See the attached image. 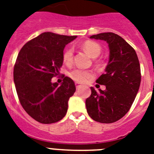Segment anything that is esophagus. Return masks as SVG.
<instances>
[{
    "instance_id": "esophagus-1",
    "label": "esophagus",
    "mask_w": 154,
    "mask_h": 154,
    "mask_svg": "<svg viewBox=\"0 0 154 154\" xmlns=\"http://www.w3.org/2000/svg\"><path fill=\"white\" fill-rule=\"evenodd\" d=\"M75 85H76V88H77V89H79V88L82 87V85H80V84H78V83H76Z\"/></svg>"
}]
</instances>
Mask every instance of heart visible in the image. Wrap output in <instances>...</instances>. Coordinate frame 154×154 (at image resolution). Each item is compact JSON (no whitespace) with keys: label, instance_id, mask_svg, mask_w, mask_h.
<instances>
[{"label":"heart","instance_id":"1","mask_svg":"<svg viewBox=\"0 0 154 154\" xmlns=\"http://www.w3.org/2000/svg\"><path fill=\"white\" fill-rule=\"evenodd\" d=\"M82 48L84 49L93 58H95L101 53V47L98 43L93 41H85L82 43ZM73 59V50L72 48H68L63 53V61L67 64H70ZM69 76L73 81L80 83L86 82L88 79L93 77V72L90 70H84L81 69H74L70 71Z\"/></svg>","mask_w":154,"mask_h":154}]
</instances>
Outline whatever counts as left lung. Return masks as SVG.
<instances>
[{"instance_id": "obj_1", "label": "left lung", "mask_w": 154, "mask_h": 154, "mask_svg": "<svg viewBox=\"0 0 154 154\" xmlns=\"http://www.w3.org/2000/svg\"><path fill=\"white\" fill-rule=\"evenodd\" d=\"M90 38L106 41L110 55L106 72L96 81L106 90L90 88L86 110L94 120L111 124L124 117L134 102L141 80L139 60L133 48L115 33H101Z\"/></svg>"}]
</instances>
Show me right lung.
Returning a JSON list of instances; mask_svg holds the SVG:
<instances>
[{"label":"right lung","mask_w":154,"mask_h":154,"mask_svg":"<svg viewBox=\"0 0 154 154\" xmlns=\"http://www.w3.org/2000/svg\"><path fill=\"white\" fill-rule=\"evenodd\" d=\"M77 36L44 32L26 43L17 55L14 81L19 102L26 113L41 124H53L64 118L68 102L76 91L74 82L63 77L52 83L63 64L65 45Z\"/></svg>","instance_id":"1"}]
</instances>
